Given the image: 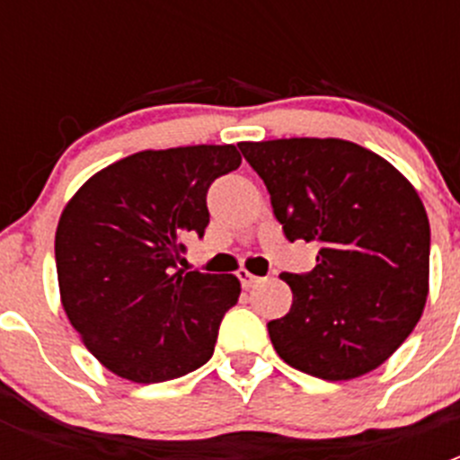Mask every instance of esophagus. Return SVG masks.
<instances>
[{
    "instance_id": "1",
    "label": "esophagus",
    "mask_w": 460,
    "mask_h": 460,
    "mask_svg": "<svg viewBox=\"0 0 460 460\" xmlns=\"http://www.w3.org/2000/svg\"><path fill=\"white\" fill-rule=\"evenodd\" d=\"M238 278H240V282H243L244 289H252V287H256V285H260V282H262V278L253 276V273L247 271V269H240Z\"/></svg>"
}]
</instances>
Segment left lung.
Wrapping results in <instances>:
<instances>
[{"mask_svg":"<svg viewBox=\"0 0 460 460\" xmlns=\"http://www.w3.org/2000/svg\"><path fill=\"white\" fill-rule=\"evenodd\" d=\"M287 240L318 244L305 276L280 273L294 303L267 324L300 372L351 380L380 367L423 316L429 220L410 180L341 137L240 142Z\"/></svg>","mask_w":460,"mask_h":460,"instance_id":"8db88e82","label":"left lung"}]
</instances>
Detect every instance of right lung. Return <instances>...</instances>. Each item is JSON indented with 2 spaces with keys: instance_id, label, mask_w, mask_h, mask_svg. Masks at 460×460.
<instances>
[{
  "instance_id": "obj_1",
  "label": "right lung",
  "mask_w": 460,
  "mask_h": 460,
  "mask_svg": "<svg viewBox=\"0 0 460 460\" xmlns=\"http://www.w3.org/2000/svg\"><path fill=\"white\" fill-rule=\"evenodd\" d=\"M243 162L234 144L140 151L86 180L55 231L59 300L86 349L133 383H164L213 356L238 303L234 273L180 269L208 225L207 191Z\"/></svg>"
}]
</instances>
